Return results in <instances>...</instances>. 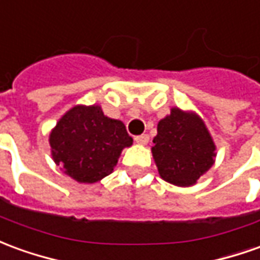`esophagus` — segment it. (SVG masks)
I'll return each instance as SVG.
<instances>
[{"label": "esophagus", "mask_w": 260, "mask_h": 260, "mask_svg": "<svg viewBox=\"0 0 260 260\" xmlns=\"http://www.w3.org/2000/svg\"><path fill=\"white\" fill-rule=\"evenodd\" d=\"M135 142L139 143V145H146L149 142V135L143 134V135L135 136Z\"/></svg>", "instance_id": "esophagus-1"}]
</instances>
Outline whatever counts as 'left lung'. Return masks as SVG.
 <instances>
[{"label":"left lung","mask_w":260,"mask_h":260,"mask_svg":"<svg viewBox=\"0 0 260 260\" xmlns=\"http://www.w3.org/2000/svg\"><path fill=\"white\" fill-rule=\"evenodd\" d=\"M153 143L160 177L176 186H191L214 163L215 145L204 122L179 108L157 124Z\"/></svg>","instance_id":"1"}]
</instances>
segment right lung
Wrapping results in <instances>:
<instances>
[{
  "mask_svg": "<svg viewBox=\"0 0 260 260\" xmlns=\"http://www.w3.org/2000/svg\"><path fill=\"white\" fill-rule=\"evenodd\" d=\"M131 145L125 125L105 117L99 105L74 107L50 134L53 160L80 183H95L112 173L121 150Z\"/></svg>",
  "mask_w": 260,
  "mask_h": 260,
  "instance_id": "add662e5",
  "label": "right lung"
}]
</instances>
